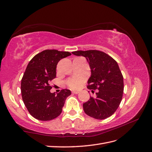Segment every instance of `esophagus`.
<instances>
[{"label": "esophagus", "instance_id": "obj_1", "mask_svg": "<svg viewBox=\"0 0 152 152\" xmlns=\"http://www.w3.org/2000/svg\"><path fill=\"white\" fill-rule=\"evenodd\" d=\"M73 94H78L80 92L79 91H72V92Z\"/></svg>", "mask_w": 152, "mask_h": 152}]
</instances>
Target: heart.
I'll use <instances>...</instances> for the list:
<instances>
[{
  "label": "heart",
  "instance_id": "obj_1",
  "mask_svg": "<svg viewBox=\"0 0 152 152\" xmlns=\"http://www.w3.org/2000/svg\"><path fill=\"white\" fill-rule=\"evenodd\" d=\"M85 77L83 76H73L66 81V84L70 89H77L85 82Z\"/></svg>",
  "mask_w": 152,
  "mask_h": 152
}]
</instances>
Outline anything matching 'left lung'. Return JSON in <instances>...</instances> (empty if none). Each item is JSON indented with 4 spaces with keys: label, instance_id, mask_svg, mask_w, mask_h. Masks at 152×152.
<instances>
[{
    "label": "left lung",
    "instance_id": "8db88e82",
    "mask_svg": "<svg viewBox=\"0 0 152 152\" xmlns=\"http://www.w3.org/2000/svg\"><path fill=\"white\" fill-rule=\"evenodd\" d=\"M72 53L87 59L91 72L87 88L98 90L96 98L91 96L83 104L84 112L98 120L109 117L118 107L124 91L123 76L117 62L99 50H78Z\"/></svg>",
    "mask_w": 152,
    "mask_h": 152
}]
</instances>
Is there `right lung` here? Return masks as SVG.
<instances>
[{"label": "right lung", "instance_id": "right-lung-1", "mask_svg": "<svg viewBox=\"0 0 152 152\" xmlns=\"http://www.w3.org/2000/svg\"><path fill=\"white\" fill-rule=\"evenodd\" d=\"M70 55L69 52L45 50L28 63L21 80V94L28 112L35 118L51 121L61 113L66 98L71 92L62 89L57 94L51 93L49 83L56 76L58 63Z\"/></svg>", "mask_w": 152, "mask_h": 152}]
</instances>
